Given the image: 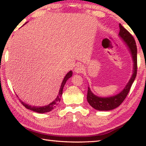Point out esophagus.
<instances>
[{
    "mask_svg": "<svg viewBox=\"0 0 146 146\" xmlns=\"http://www.w3.org/2000/svg\"><path fill=\"white\" fill-rule=\"evenodd\" d=\"M83 69L84 68H83V65H82V64H78V65H76V66L74 68V72L75 73L80 74L81 72H82Z\"/></svg>",
    "mask_w": 146,
    "mask_h": 146,
    "instance_id": "obj_1",
    "label": "esophagus"
}]
</instances>
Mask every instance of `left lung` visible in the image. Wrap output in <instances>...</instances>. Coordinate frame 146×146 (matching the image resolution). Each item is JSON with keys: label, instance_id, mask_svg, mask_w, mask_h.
Returning <instances> with one entry per match:
<instances>
[{"label": "left lung", "instance_id": "1", "mask_svg": "<svg viewBox=\"0 0 146 146\" xmlns=\"http://www.w3.org/2000/svg\"><path fill=\"white\" fill-rule=\"evenodd\" d=\"M120 32L118 36L120 37L123 44L127 48L128 50L132 57L133 67L132 76L121 92L117 94L108 97H101L94 94L90 87H88L87 99V102L93 108L98 111H111L118 107L123 102L127 96L133 83L137 76V48L135 40L128 31L124 28L121 24H119Z\"/></svg>", "mask_w": 146, "mask_h": 146}]
</instances>
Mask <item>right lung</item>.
Listing matches in <instances>:
<instances>
[{
	"label": "right lung",
	"instance_id": "obj_1",
	"mask_svg": "<svg viewBox=\"0 0 146 146\" xmlns=\"http://www.w3.org/2000/svg\"><path fill=\"white\" fill-rule=\"evenodd\" d=\"M27 23H26L25 25H26ZM72 71L70 70L67 74H66V76H64L63 82H62V83H61L60 89H59V93L57 96L56 98L55 99L53 102H52L51 103H50L48 105H47V106H42V107L31 106H30V105H28L27 104H26V103L22 102L21 100H20V102H21V104H22L23 106L26 107V109H30V110H31V111L36 112V113H48V112L51 111L52 110H53L55 107H56L57 105L59 104V102L61 101V97L62 94H63V89L64 86V85H65L66 81H67L70 77H72Z\"/></svg>",
	"mask_w": 146,
	"mask_h": 146
}]
</instances>
